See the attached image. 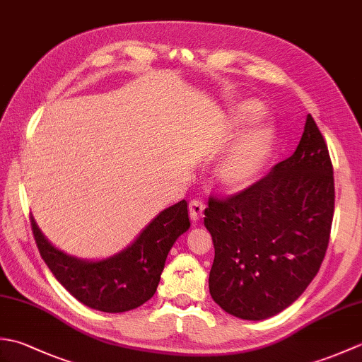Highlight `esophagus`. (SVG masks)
<instances>
[{"label":"esophagus","mask_w":362,"mask_h":362,"mask_svg":"<svg viewBox=\"0 0 362 362\" xmlns=\"http://www.w3.org/2000/svg\"><path fill=\"white\" fill-rule=\"evenodd\" d=\"M204 210H205V204L202 201H199V199H193V201L189 202V218L193 221L201 219Z\"/></svg>","instance_id":"obj_1"}]
</instances>
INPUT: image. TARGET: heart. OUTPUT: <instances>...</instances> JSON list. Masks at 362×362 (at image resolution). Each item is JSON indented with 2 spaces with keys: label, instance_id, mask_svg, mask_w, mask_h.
<instances>
[{
  "label": "heart",
  "instance_id": "1",
  "mask_svg": "<svg viewBox=\"0 0 362 362\" xmlns=\"http://www.w3.org/2000/svg\"><path fill=\"white\" fill-rule=\"evenodd\" d=\"M259 113V104L255 101L243 103L235 112L238 124L255 118ZM272 144V134L266 126H255L238 138L216 166V179L222 187L240 189L250 185L263 169L269 149Z\"/></svg>",
  "mask_w": 362,
  "mask_h": 362
}]
</instances>
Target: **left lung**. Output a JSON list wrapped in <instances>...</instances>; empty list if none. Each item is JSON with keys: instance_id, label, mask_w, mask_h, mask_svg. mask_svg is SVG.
<instances>
[{"instance_id": "8db88e82", "label": "left lung", "mask_w": 362, "mask_h": 362, "mask_svg": "<svg viewBox=\"0 0 362 362\" xmlns=\"http://www.w3.org/2000/svg\"><path fill=\"white\" fill-rule=\"evenodd\" d=\"M334 213L333 165L308 115L296 152L259 180L227 197H209L205 227L214 259L210 294L245 320L275 316L319 272Z\"/></svg>"}]
</instances>
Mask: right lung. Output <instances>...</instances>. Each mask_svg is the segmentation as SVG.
Returning a JSON list of instances; mask_svg holds the SVG:
<instances>
[{
    "instance_id": "right-lung-1",
    "label": "right lung",
    "mask_w": 362,
    "mask_h": 362,
    "mask_svg": "<svg viewBox=\"0 0 362 362\" xmlns=\"http://www.w3.org/2000/svg\"><path fill=\"white\" fill-rule=\"evenodd\" d=\"M30 227L43 261L73 297L98 311L124 313L156 294L168 253L189 228V219L188 205L180 201L161 211L126 250L103 261H83L60 252L33 216Z\"/></svg>"
}]
</instances>
